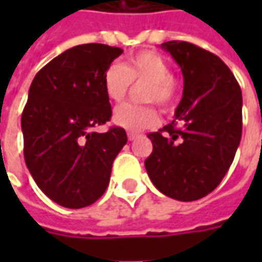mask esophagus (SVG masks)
I'll list each match as a JSON object with an SVG mask.
<instances>
[{
    "label": "esophagus",
    "instance_id": "34e87169",
    "mask_svg": "<svg viewBox=\"0 0 262 262\" xmlns=\"http://www.w3.org/2000/svg\"><path fill=\"white\" fill-rule=\"evenodd\" d=\"M137 137H138V134H137V133H128V140H129V141L136 140Z\"/></svg>",
    "mask_w": 262,
    "mask_h": 262
}]
</instances>
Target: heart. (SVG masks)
<instances>
[{"instance_id":"obj_1","label":"heart","mask_w":262,"mask_h":262,"mask_svg":"<svg viewBox=\"0 0 262 262\" xmlns=\"http://www.w3.org/2000/svg\"><path fill=\"white\" fill-rule=\"evenodd\" d=\"M105 95L121 102L131 87V83H144L141 89V100L156 103L162 111L172 109L179 95V84L170 74V66L166 59L153 51H143L128 56L124 66L114 62L103 73ZM157 112L151 105L124 103L114 111V122L126 131H141L155 125Z\"/></svg>"}]
</instances>
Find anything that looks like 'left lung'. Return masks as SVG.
<instances>
[{"instance_id": "obj_1", "label": "left lung", "mask_w": 262, "mask_h": 262, "mask_svg": "<svg viewBox=\"0 0 262 262\" xmlns=\"http://www.w3.org/2000/svg\"><path fill=\"white\" fill-rule=\"evenodd\" d=\"M162 48L181 67L184 93L175 119L147 136L153 151L144 165L162 194L195 201L216 189L235 159L242 137V92L214 54L179 40Z\"/></svg>"}]
</instances>
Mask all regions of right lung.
Segmentation results:
<instances>
[{
  "mask_svg": "<svg viewBox=\"0 0 262 262\" xmlns=\"http://www.w3.org/2000/svg\"><path fill=\"white\" fill-rule=\"evenodd\" d=\"M121 48L86 43L67 49L33 78L21 115L25 160L42 192L67 208L103 195L126 133L92 131L112 116L103 73Z\"/></svg>",
  "mask_w": 262,
  "mask_h": 262,
  "instance_id": "1",
  "label": "right lung"
}]
</instances>
